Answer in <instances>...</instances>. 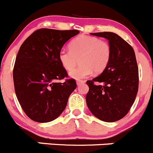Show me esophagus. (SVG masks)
Masks as SVG:
<instances>
[{"label": "esophagus", "instance_id": "obj_1", "mask_svg": "<svg viewBox=\"0 0 153 153\" xmlns=\"http://www.w3.org/2000/svg\"><path fill=\"white\" fill-rule=\"evenodd\" d=\"M84 82H85V81L84 80H77L76 81V84H77V85H81V84L84 83Z\"/></svg>", "mask_w": 153, "mask_h": 153}]
</instances>
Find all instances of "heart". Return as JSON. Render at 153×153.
I'll return each instance as SVG.
<instances>
[{
	"instance_id": "1",
	"label": "heart",
	"mask_w": 153,
	"mask_h": 153,
	"mask_svg": "<svg viewBox=\"0 0 153 153\" xmlns=\"http://www.w3.org/2000/svg\"><path fill=\"white\" fill-rule=\"evenodd\" d=\"M69 49H62L59 52V60L62 68L71 71L79 59L78 68L70 73L76 79L85 78L92 74H101L106 69L111 58V46L107 41L96 37L80 35L71 40Z\"/></svg>"
}]
</instances>
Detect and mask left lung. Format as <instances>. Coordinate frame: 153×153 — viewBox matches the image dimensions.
Here are the masks:
<instances>
[{"label": "left lung", "instance_id": "left-lung-1", "mask_svg": "<svg viewBox=\"0 0 153 153\" xmlns=\"http://www.w3.org/2000/svg\"><path fill=\"white\" fill-rule=\"evenodd\" d=\"M104 37L111 46V58L101 75L88 80L86 104L91 113L104 122L123 119L136 98L139 74L134 51L130 44L113 32L91 33Z\"/></svg>", "mask_w": 153, "mask_h": 153}]
</instances>
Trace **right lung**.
I'll return each mask as SVG.
<instances>
[{
    "label": "right lung",
    "instance_id": "add662e5",
    "mask_svg": "<svg viewBox=\"0 0 153 153\" xmlns=\"http://www.w3.org/2000/svg\"><path fill=\"white\" fill-rule=\"evenodd\" d=\"M77 30L40 28L22 44L13 68L17 99L33 121L49 123L59 117L76 87L74 79L57 82L68 75L59 60V52Z\"/></svg>",
    "mask_w": 153,
    "mask_h": 153
}]
</instances>
